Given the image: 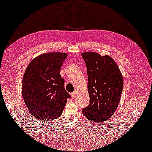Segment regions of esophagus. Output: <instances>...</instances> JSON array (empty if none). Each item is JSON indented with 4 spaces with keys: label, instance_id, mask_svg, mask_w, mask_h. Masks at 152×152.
Masks as SVG:
<instances>
[{
    "label": "esophagus",
    "instance_id": "1",
    "mask_svg": "<svg viewBox=\"0 0 152 152\" xmlns=\"http://www.w3.org/2000/svg\"><path fill=\"white\" fill-rule=\"evenodd\" d=\"M75 95H76V92H73V93L71 94V96L73 99L75 97Z\"/></svg>",
    "mask_w": 152,
    "mask_h": 152
}]
</instances>
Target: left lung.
Wrapping results in <instances>:
<instances>
[{
	"instance_id": "obj_1",
	"label": "left lung",
	"mask_w": 152,
	"mask_h": 152,
	"mask_svg": "<svg viewBox=\"0 0 152 152\" xmlns=\"http://www.w3.org/2000/svg\"><path fill=\"white\" fill-rule=\"evenodd\" d=\"M86 64L90 102L83 109L86 119L105 121L115 112L123 89V78L116 62L109 55L95 52L81 54Z\"/></svg>"
}]
</instances>
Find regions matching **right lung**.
I'll list each match as a JSON object with an SVG mask.
<instances>
[{"mask_svg": "<svg viewBox=\"0 0 152 152\" xmlns=\"http://www.w3.org/2000/svg\"><path fill=\"white\" fill-rule=\"evenodd\" d=\"M66 53L40 55L31 61L23 79V96L28 110L37 119L54 120L62 113L71 96L60 75Z\"/></svg>", "mask_w": 152, "mask_h": 152, "instance_id": "obj_1", "label": "right lung"}]
</instances>
